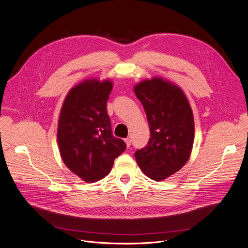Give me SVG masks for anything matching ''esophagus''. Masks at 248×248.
Returning <instances> with one entry per match:
<instances>
[{"mask_svg": "<svg viewBox=\"0 0 248 248\" xmlns=\"http://www.w3.org/2000/svg\"><path fill=\"white\" fill-rule=\"evenodd\" d=\"M124 140H125V142H126L127 147H130V146H131V143H132V140H131L130 138H127V139H125Z\"/></svg>", "mask_w": 248, "mask_h": 248, "instance_id": "34e87169", "label": "esophagus"}]
</instances>
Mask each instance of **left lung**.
Here are the masks:
<instances>
[{
    "label": "left lung",
    "mask_w": 248,
    "mask_h": 248,
    "mask_svg": "<svg viewBox=\"0 0 248 248\" xmlns=\"http://www.w3.org/2000/svg\"><path fill=\"white\" fill-rule=\"evenodd\" d=\"M150 130L148 143L135 152L140 170L155 181L178 171L188 161L194 142V118L183 91L161 78L135 86Z\"/></svg>",
    "instance_id": "8db88e82"
}]
</instances>
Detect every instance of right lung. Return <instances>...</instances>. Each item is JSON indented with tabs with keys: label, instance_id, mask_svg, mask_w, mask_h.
I'll return each instance as SVG.
<instances>
[{
	"label": "right lung",
	"instance_id": "1",
	"mask_svg": "<svg viewBox=\"0 0 248 248\" xmlns=\"http://www.w3.org/2000/svg\"><path fill=\"white\" fill-rule=\"evenodd\" d=\"M111 89L108 79L84 80L72 88L61 108L57 140L62 160L86 182L107 176L126 149L124 140L111 131L107 109Z\"/></svg>",
	"mask_w": 248,
	"mask_h": 248
}]
</instances>
